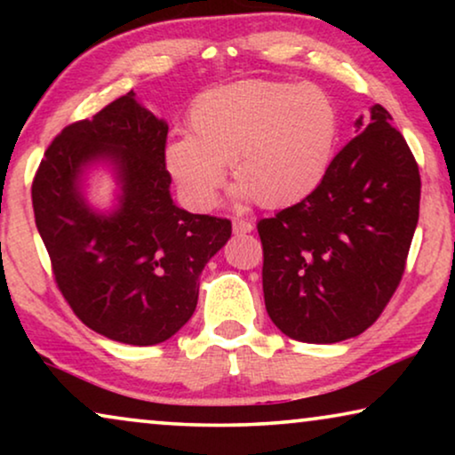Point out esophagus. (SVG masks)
<instances>
[{"instance_id": "obj_1", "label": "esophagus", "mask_w": 455, "mask_h": 455, "mask_svg": "<svg viewBox=\"0 0 455 455\" xmlns=\"http://www.w3.org/2000/svg\"><path fill=\"white\" fill-rule=\"evenodd\" d=\"M232 228H234V234L252 232V223L246 221V220H240V217H235V220L232 221Z\"/></svg>"}]
</instances>
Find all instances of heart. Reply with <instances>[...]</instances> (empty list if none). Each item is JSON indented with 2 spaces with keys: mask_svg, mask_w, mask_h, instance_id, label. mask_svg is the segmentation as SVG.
Returning a JSON list of instances; mask_svg holds the SVG:
<instances>
[{
  "mask_svg": "<svg viewBox=\"0 0 455 455\" xmlns=\"http://www.w3.org/2000/svg\"><path fill=\"white\" fill-rule=\"evenodd\" d=\"M190 134L165 145V167L182 201L209 211L220 201L226 164L235 192L269 209L307 198L331 167L339 116L321 86L242 80L217 86L188 109Z\"/></svg>",
  "mask_w": 455,
  "mask_h": 455,
  "instance_id": "b5f03b06",
  "label": "heart"
}]
</instances>
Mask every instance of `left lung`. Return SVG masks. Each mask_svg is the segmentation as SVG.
I'll return each instance as SVG.
<instances>
[{
    "mask_svg": "<svg viewBox=\"0 0 455 455\" xmlns=\"http://www.w3.org/2000/svg\"><path fill=\"white\" fill-rule=\"evenodd\" d=\"M327 176L300 203L257 223L265 307L307 344L356 338L402 282L419 223L420 173L389 111L372 105Z\"/></svg>",
    "mask_w": 455,
    "mask_h": 455,
    "instance_id": "obj_1",
    "label": "left lung"
}]
</instances>
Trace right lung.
<instances>
[{"instance_id":"1","label":"right lung","mask_w":455,"mask_h":455,"mask_svg":"<svg viewBox=\"0 0 455 455\" xmlns=\"http://www.w3.org/2000/svg\"><path fill=\"white\" fill-rule=\"evenodd\" d=\"M167 124L132 91L55 136L33 180L35 221L74 315L105 338L155 346L195 313L198 275L232 235L229 220L172 201ZM108 160L121 196L111 214L85 203V167Z\"/></svg>"}]
</instances>
